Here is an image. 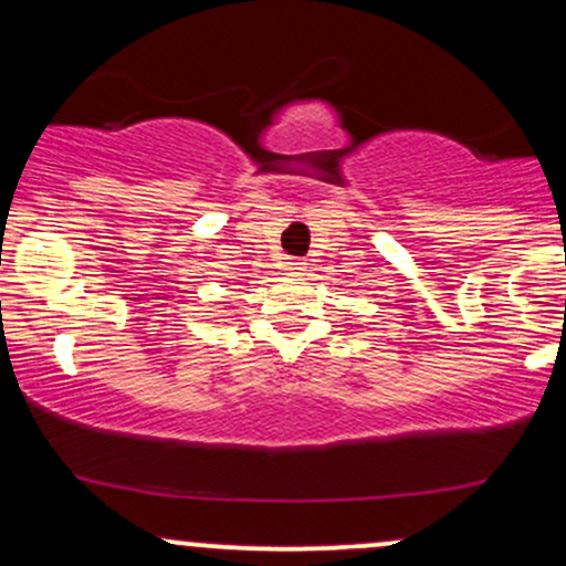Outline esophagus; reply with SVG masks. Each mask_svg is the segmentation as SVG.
I'll return each mask as SVG.
<instances>
[{
    "label": "esophagus",
    "instance_id": "esophagus-1",
    "mask_svg": "<svg viewBox=\"0 0 566 566\" xmlns=\"http://www.w3.org/2000/svg\"><path fill=\"white\" fill-rule=\"evenodd\" d=\"M282 269L287 271V274H292V276H301L303 271H305V263L303 261H295V258H284Z\"/></svg>",
    "mask_w": 566,
    "mask_h": 566
}]
</instances>
